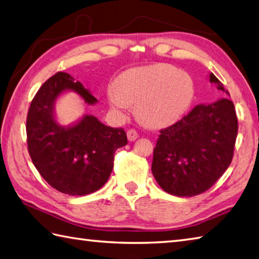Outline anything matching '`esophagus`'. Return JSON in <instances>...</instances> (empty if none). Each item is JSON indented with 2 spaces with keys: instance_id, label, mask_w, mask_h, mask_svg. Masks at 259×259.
<instances>
[{
  "instance_id": "esophagus-1",
  "label": "esophagus",
  "mask_w": 259,
  "mask_h": 259,
  "mask_svg": "<svg viewBox=\"0 0 259 259\" xmlns=\"http://www.w3.org/2000/svg\"><path fill=\"white\" fill-rule=\"evenodd\" d=\"M126 136H128L129 142H135L136 139H138V138H139V135H138V133H137V131H136V130H134V129L129 130L128 133H126Z\"/></svg>"
}]
</instances>
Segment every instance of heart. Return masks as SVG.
I'll return each instance as SVG.
<instances>
[{
  "label": "heart",
  "instance_id": "heart-1",
  "mask_svg": "<svg viewBox=\"0 0 259 259\" xmlns=\"http://www.w3.org/2000/svg\"><path fill=\"white\" fill-rule=\"evenodd\" d=\"M194 81L185 71L170 64L129 69L117 77L107 97L114 110L123 112L137 104L139 120L152 128L175 123L194 98Z\"/></svg>",
  "mask_w": 259,
  "mask_h": 259
}]
</instances>
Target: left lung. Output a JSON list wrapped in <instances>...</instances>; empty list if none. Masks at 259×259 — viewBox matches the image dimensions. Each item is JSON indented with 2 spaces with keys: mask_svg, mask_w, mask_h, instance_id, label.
Here are the masks:
<instances>
[{
  "mask_svg": "<svg viewBox=\"0 0 259 259\" xmlns=\"http://www.w3.org/2000/svg\"><path fill=\"white\" fill-rule=\"evenodd\" d=\"M209 81L229 95L211 72ZM237 134L236 110L229 98L196 105L177 123L161 130L152 163L155 180L178 197L206 191L231 163Z\"/></svg>",
  "mask_w": 259,
  "mask_h": 259,
  "instance_id": "left-lung-1",
  "label": "left lung"
}]
</instances>
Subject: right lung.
Wrapping results in <instances>:
<instances>
[{"mask_svg":"<svg viewBox=\"0 0 259 259\" xmlns=\"http://www.w3.org/2000/svg\"><path fill=\"white\" fill-rule=\"evenodd\" d=\"M68 92L78 94L87 105L97 103L69 73H55L39 88L28 111V150L50 186L70 196H83L105 185L113 170L115 150L128 139L122 128L107 126L91 114L72 125L61 124L55 102Z\"/></svg>","mask_w":259,"mask_h":259,"instance_id":"obj_1","label":"right lung"}]
</instances>
